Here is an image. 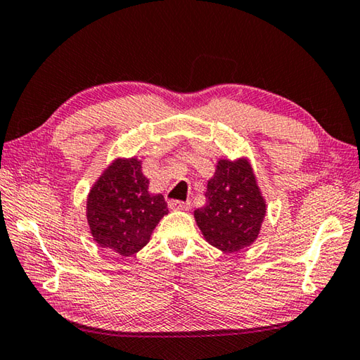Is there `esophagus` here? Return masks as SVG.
Wrapping results in <instances>:
<instances>
[{"label": "esophagus", "mask_w": 360, "mask_h": 360, "mask_svg": "<svg viewBox=\"0 0 360 360\" xmlns=\"http://www.w3.org/2000/svg\"><path fill=\"white\" fill-rule=\"evenodd\" d=\"M168 206L172 210H181V211L191 210V203H188V202H181V200H169Z\"/></svg>", "instance_id": "34e87169"}]
</instances>
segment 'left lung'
I'll use <instances>...</instances> for the list:
<instances>
[{
	"label": "left lung",
	"instance_id": "left-lung-1",
	"mask_svg": "<svg viewBox=\"0 0 360 360\" xmlns=\"http://www.w3.org/2000/svg\"><path fill=\"white\" fill-rule=\"evenodd\" d=\"M205 197L206 205L193 212L205 240L229 254L251 246L259 236L266 205L246 158L219 160Z\"/></svg>",
	"mask_w": 360,
	"mask_h": 360
}]
</instances>
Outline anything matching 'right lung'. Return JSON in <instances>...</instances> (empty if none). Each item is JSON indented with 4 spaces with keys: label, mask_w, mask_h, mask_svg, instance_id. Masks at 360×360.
Segmentation results:
<instances>
[{
    "label": "right lung",
    "mask_w": 360,
    "mask_h": 360,
    "mask_svg": "<svg viewBox=\"0 0 360 360\" xmlns=\"http://www.w3.org/2000/svg\"><path fill=\"white\" fill-rule=\"evenodd\" d=\"M148 187L136 158H117L95 182L87 198V221L101 248L130 257L148 245L152 230L168 214L163 195L150 193Z\"/></svg>",
    "instance_id": "add662e5"
}]
</instances>
